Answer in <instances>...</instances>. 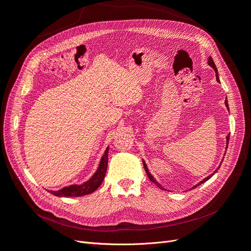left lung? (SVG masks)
Here are the masks:
<instances>
[{
	"label": "left lung",
	"mask_w": 251,
	"mask_h": 251,
	"mask_svg": "<svg viewBox=\"0 0 251 251\" xmlns=\"http://www.w3.org/2000/svg\"><path fill=\"white\" fill-rule=\"evenodd\" d=\"M208 65L212 68V69H214L215 70V72H216V77H217V81H220V79H219V76H218V69H217V67H216V65H215V63H214V60H212V57L211 56H209L208 57ZM225 105H226V108L227 109H228V111H229V108H228V102H227V98H226V100H225ZM228 142H229V134H228V136H227V137H226V149H227V146H228ZM225 155V154H224ZM142 162H143V165H144V170H146V172H147V174H148V177H149V179L151 181V182H153V183H155L159 188H161V189H164V191H165V188L160 184V183H159V182L154 178V176H153V175H151V173H150V171H149V169H148V165H147V163L146 162H144V160H143V159H142ZM222 162H223V159H222V161H221V163H220V165L218 166V168H217V170L214 172V173H212L211 175H209V176L208 177H206V178H204L202 181H200L199 182V183L198 184H196L193 188H195V187H197V186H199L200 184H202V183H204V182H206L207 180H209L212 176H214V175L217 173V171L220 169V166H221V164H222Z\"/></svg>",
	"instance_id": "left-lung-1"
}]
</instances>
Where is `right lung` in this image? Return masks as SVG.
I'll use <instances>...</instances> for the list:
<instances>
[{
  "label": "right lung",
  "mask_w": 251,
  "mask_h": 251,
  "mask_svg": "<svg viewBox=\"0 0 251 251\" xmlns=\"http://www.w3.org/2000/svg\"><path fill=\"white\" fill-rule=\"evenodd\" d=\"M108 155L109 147L105 149L96 172L93 174V176L86 182H83L81 184H73L70 186H66L62 189H59V191H50V193L57 197H81L95 192L102 183L105 173H107Z\"/></svg>",
  "instance_id": "1"
}]
</instances>
